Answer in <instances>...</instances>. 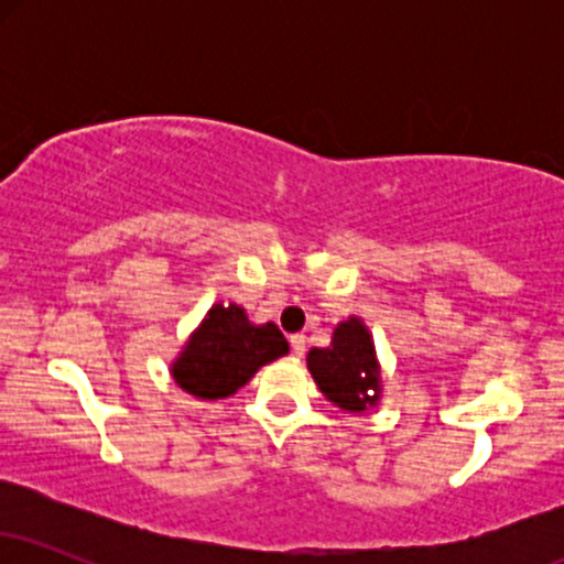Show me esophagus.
Returning <instances> with one entry per match:
<instances>
[{
    "label": "esophagus",
    "instance_id": "34e87169",
    "mask_svg": "<svg viewBox=\"0 0 564 564\" xmlns=\"http://www.w3.org/2000/svg\"><path fill=\"white\" fill-rule=\"evenodd\" d=\"M291 352H294L296 358H302V355H304V336L302 334L291 336Z\"/></svg>",
    "mask_w": 564,
    "mask_h": 564
}]
</instances>
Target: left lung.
<instances>
[{
  "mask_svg": "<svg viewBox=\"0 0 564 564\" xmlns=\"http://www.w3.org/2000/svg\"><path fill=\"white\" fill-rule=\"evenodd\" d=\"M307 371L328 403L347 413H366L381 403V364L371 328L360 315L336 323L332 345L307 352Z\"/></svg>",
  "mask_w": 564,
  "mask_h": 564,
  "instance_id": "left-lung-1",
  "label": "left lung"
}]
</instances>
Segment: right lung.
I'll return each mask as SVG.
<instances>
[{"instance_id": "1", "label": "right lung", "mask_w": 564, "mask_h": 564, "mask_svg": "<svg viewBox=\"0 0 564 564\" xmlns=\"http://www.w3.org/2000/svg\"><path fill=\"white\" fill-rule=\"evenodd\" d=\"M283 355H289V341L275 323L249 321L241 304L219 300L174 355L170 373L193 398L223 400Z\"/></svg>"}]
</instances>
